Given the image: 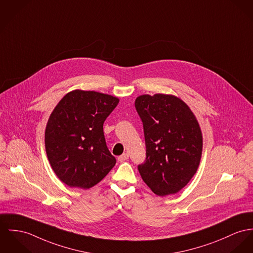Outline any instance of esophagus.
Masks as SVG:
<instances>
[{
	"mask_svg": "<svg viewBox=\"0 0 253 253\" xmlns=\"http://www.w3.org/2000/svg\"><path fill=\"white\" fill-rule=\"evenodd\" d=\"M128 159H129V155H128L127 153H123L122 155L119 156V157H118V161H119V162H121V163H122V162H125V161H127Z\"/></svg>",
	"mask_w": 253,
	"mask_h": 253,
	"instance_id": "34e87169",
	"label": "esophagus"
}]
</instances>
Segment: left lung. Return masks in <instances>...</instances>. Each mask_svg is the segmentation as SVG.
<instances>
[{
    "mask_svg": "<svg viewBox=\"0 0 253 253\" xmlns=\"http://www.w3.org/2000/svg\"><path fill=\"white\" fill-rule=\"evenodd\" d=\"M143 125L144 183L160 196L173 195L195 175L202 153L200 127L190 108L172 95H141L135 102Z\"/></svg>",
    "mask_w": 253,
    "mask_h": 253,
    "instance_id": "obj_1",
    "label": "left lung"
}]
</instances>
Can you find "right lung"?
Listing matches in <instances>:
<instances>
[{"instance_id":"right-lung-1","label":"right lung","mask_w":253,"mask_h":253,"mask_svg":"<svg viewBox=\"0 0 253 253\" xmlns=\"http://www.w3.org/2000/svg\"><path fill=\"white\" fill-rule=\"evenodd\" d=\"M118 99L95 91L73 90L62 98L49 117L45 148L59 180L71 188L89 189L115 167L103 124Z\"/></svg>"}]
</instances>
